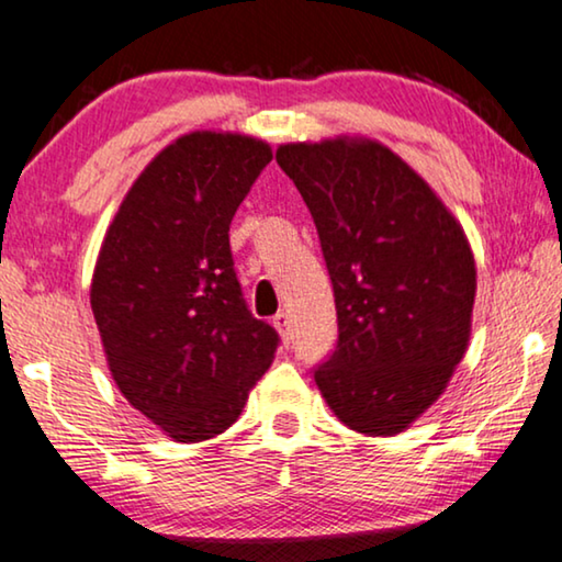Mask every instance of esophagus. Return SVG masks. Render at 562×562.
<instances>
[{"mask_svg": "<svg viewBox=\"0 0 562 562\" xmlns=\"http://www.w3.org/2000/svg\"><path fill=\"white\" fill-rule=\"evenodd\" d=\"M272 323H274V328H278L280 330V336H282V341L284 344H290V338H292V334H290V315L288 313H278V315H274V318H272Z\"/></svg>", "mask_w": 562, "mask_h": 562, "instance_id": "1", "label": "esophagus"}]
</instances>
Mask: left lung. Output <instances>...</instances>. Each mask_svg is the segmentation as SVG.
<instances>
[{"label": "left lung", "mask_w": 562, "mask_h": 562, "mask_svg": "<svg viewBox=\"0 0 562 562\" xmlns=\"http://www.w3.org/2000/svg\"><path fill=\"white\" fill-rule=\"evenodd\" d=\"M278 165L334 284L338 338L315 384L351 430L394 436L440 397L469 346L476 265L463 228L379 142L282 145Z\"/></svg>", "instance_id": "left-lung-1"}]
</instances>
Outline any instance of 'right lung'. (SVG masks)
<instances>
[{
  "label": "right lung",
  "instance_id": "1",
  "mask_svg": "<svg viewBox=\"0 0 562 562\" xmlns=\"http://www.w3.org/2000/svg\"><path fill=\"white\" fill-rule=\"evenodd\" d=\"M272 160L265 142L193 132L134 180L91 282L120 392L178 442L209 440L247 405L280 334L236 280L228 226Z\"/></svg>",
  "mask_w": 562,
  "mask_h": 562
}]
</instances>
